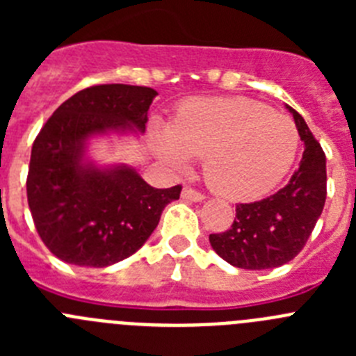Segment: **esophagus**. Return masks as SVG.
<instances>
[{"label":"esophagus","instance_id":"obj_1","mask_svg":"<svg viewBox=\"0 0 356 356\" xmlns=\"http://www.w3.org/2000/svg\"><path fill=\"white\" fill-rule=\"evenodd\" d=\"M181 197L187 201H196V203H200V201L205 200V196L201 193H197L196 188L193 187H184V191H181Z\"/></svg>","mask_w":356,"mask_h":356}]
</instances>
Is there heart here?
I'll return each mask as SVG.
<instances>
[{"mask_svg":"<svg viewBox=\"0 0 356 356\" xmlns=\"http://www.w3.org/2000/svg\"><path fill=\"white\" fill-rule=\"evenodd\" d=\"M159 155L185 169L203 159L209 187L232 200L271 193L294 163L300 134L287 115L250 97H203L155 131Z\"/></svg>","mask_w":356,"mask_h":356,"instance_id":"1","label":"heart"}]
</instances>
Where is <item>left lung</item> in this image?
I'll return each mask as SVG.
<instances>
[{
	"label": "left lung",
	"mask_w": 356,
	"mask_h": 356,
	"mask_svg": "<svg viewBox=\"0 0 356 356\" xmlns=\"http://www.w3.org/2000/svg\"><path fill=\"white\" fill-rule=\"evenodd\" d=\"M305 143L303 159L278 193L238 203L235 221L222 234H210L212 250L241 269L262 271L291 262L303 250L326 201V156L305 119L287 105Z\"/></svg>",
	"instance_id": "obj_1"
}]
</instances>
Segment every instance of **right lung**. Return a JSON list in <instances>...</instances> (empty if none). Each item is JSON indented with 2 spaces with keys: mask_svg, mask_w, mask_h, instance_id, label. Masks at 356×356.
I'll use <instances>...</instances> for the list:
<instances>
[{
  "mask_svg": "<svg viewBox=\"0 0 356 356\" xmlns=\"http://www.w3.org/2000/svg\"><path fill=\"white\" fill-rule=\"evenodd\" d=\"M155 89L94 85L53 112L31 146L28 207L40 238L72 266L106 267L143 248L181 185L155 188L135 169L97 168L87 144L97 135L144 134Z\"/></svg>",
  "mask_w": 356,
  "mask_h": 356,
  "instance_id": "add662e5",
  "label": "right lung"
}]
</instances>
